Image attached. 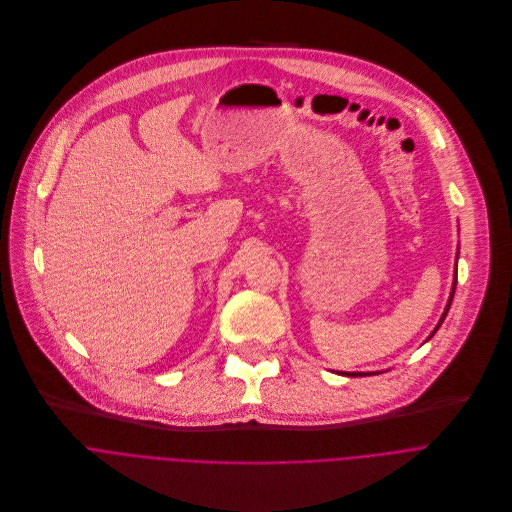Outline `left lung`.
I'll use <instances>...</instances> for the list:
<instances>
[{
    "label": "left lung",
    "instance_id": "1",
    "mask_svg": "<svg viewBox=\"0 0 512 512\" xmlns=\"http://www.w3.org/2000/svg\"><path fill=\"white\" fill-rule=\"evenodd\" d=\"M454 286H456V284H454ZM452 296H454V288H452ZM452 296H450V302H452ZM450 302H448V306H446V313H444V315H442V319H440V323H438V327H436V331H438V329H440V325H442V321H444V319H446V315H448V309H450ZM436 331H434V333H436ZM434 333H432V335H434ZM343 375H365V373H343Z\"/></svg>",
    "mask_w": 512,
    "mask_h": 512
}]
</instances>
